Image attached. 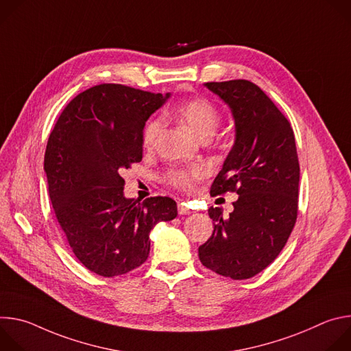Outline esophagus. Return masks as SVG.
<instances>
[{"label":"esophagus","instance_id":"obj_1","mask_svg":"<svg viewBox=\"0 0 351 351\" xmlns=\"http://www.w3.org/2000/svg\"><path fill=\"white\" fill-rule=\"evenodd\" d=\"M178 213H179L180 215H189V214L193 213V210L189 207L187 203H179V204H178Z\"/></svg>","mask_w":351,"mask_h":351}]
</instances>
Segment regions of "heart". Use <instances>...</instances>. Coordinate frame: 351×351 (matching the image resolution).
<instances>
[{
    "label": "heart",
    "mask_w": 351,
    "mask_h": 351,
    "mask_svg": "<svg viewBox=\"0 0 351 351\" xmlns=\"http://www.w3.org/2000/svg\"><path fill=\"white\" fill-rule=\"evenodd\" d=\"M175 112L198 138L211 137L219 125L218 110L206 98L189 99V101L179 104ZM161 128L162 121L160 118H154L147 123L143 132V145L145 148H152L154 145ZM207 168L203 165L172 169L167 173V182L173 187L191 190L197 182L207 176Z\"/></svg>",
    "instance_id": "obj_1"
}]
</instances>
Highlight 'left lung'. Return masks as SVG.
Wrapping results in <instances>:
<instances>
[{
    "label": "left lung",
    "instance_id": "1",
    "mask_svg": "<svg viewBox=\"0 0 351 351\" xmlns=\"http://www.w3.org/2000/svg\"><path fill=\"white\" fill-rule=\"evenodd\" d=\"M230 108L234 143L211 193L236 191L233 211L210 207L211 237L198 247L208 269L248 279L265 269L282 252L297 218L300 167L290 122L271 98L248 80L204 84Z\"/></svg>",
    "mask_w": 351,
    "mask_h": 351
}]
</instances>
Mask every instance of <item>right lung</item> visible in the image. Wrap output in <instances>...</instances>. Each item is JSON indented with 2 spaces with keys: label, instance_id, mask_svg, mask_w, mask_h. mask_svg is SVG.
<instances>
[{
  "label": "right lung",
  "instance_id": "add662e5",
  "mask_svg": "<svg viewBox=\"0 0 351 351\" xmlns=\"http://www.w3.org/2000/svg\"><path fill=\"white\" fill-rule=\"evenodd\" d=\"M171 93L106 83L77 94L48 137L44 172L56 217L76 258L112 278L140 267L149 232L178 215L169 197L126 198L121 176L143 158V130Z\"/></svg>",
  "mask_w": 351,
  "mask_h": 351
}]
</instances>
